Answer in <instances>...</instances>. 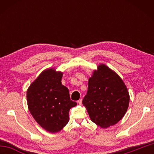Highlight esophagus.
<instances>
[{"mask_svg":"<svg viewBox=\"0 0 154 154\" xmlns=\"http://www.w3.org/2000/svg\"><path fill=\"white\" fill-rule=\"evenodd\" d=\"M77 103L79 104V105H82V99H79V100L77 101Z\"/></svg>","mask_w":154,"mask_h":154,"instance_id":"34e87169","label":"esophagus"}]
</instances>
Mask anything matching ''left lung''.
<instances>
[{
  "instance_id": "obj_1",
  "label": "left lung",
  "mask_w": 154,
  "mask_h": 154,
  "mask_svg": "<svg viewBox=\"0 0 154 154\" xmlns=\"http://www.w3.org/2000/svg\"><path fill=\"white\" fill-rule=\"evenodd\" d=\"M130 96L121 77L100 64L88 81L87 94L83 99L94 123L105 128L116 124L126 114Z\"/></svg>"
}]
</instances>
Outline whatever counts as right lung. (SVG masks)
Listing matches in <instances>:
<instances>
[{
  "label": "right lung",
  "mask_w": 154,
  "mask_h": 154,
  "mask_svg": "<svg viewBox=\"0 0 154 154\" xmlns=\"http://www.w3.org/2000/svg\"><path fill=\"white\" fill-rule=\"evenodd\" d=\"M63 73L54 68L43 71L27 90L28 109L34 119L47 131L56 133L66 126L69 110L77 105L69 89L62 85Z\"/></svg>",
  "instance_id": "obj_1"
}]
</instances>
